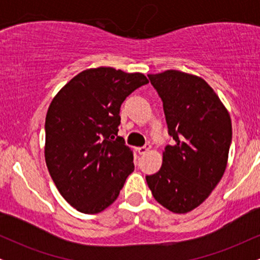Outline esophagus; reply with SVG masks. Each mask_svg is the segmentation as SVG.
<instances>
[{
  "label": "esophagus",
  "mask_w": 260,
  "mask_h": 260,
  "mask_svg": "<svg viewBox=\"0 0 260 260\" xmlns=\"http://www.w3.org/2000/svg\"><path fill=\"white\" fill-rule=\"evenodd\" d=\"M151 149V147L149 144H147V145H144V147H139L138 149H137V150H138V153L140 154V155H144V154H147L149 150H150Z\"/></svg>",
  "instance_id": "1"
}]
</instances>
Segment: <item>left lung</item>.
<instances>
[{
	"label": "left lung",
	"mask_w": 260,
	"mask_h": 260,
	"mask_svg": "<svg viewBox=\"0 0 260 260\" xmlns=\"http://www.w3.org/2000/svg\"><path fill=\"white\" fill-rule=\"evenodd\" d=\"M148 77L176 143L165 147L159 171L145 178L157 203L184 214L201 205L221 180L232 140L231 118L204 79L175 70Z\"/></svg>",
	"instance_id": "left-lung-1"
}]
</instances>
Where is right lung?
<instances>
[{"instance_id":"1","label":"right lung","mask_w":260,"mask_h":260,"mask_svg":"<svg viewBox=\"0 0 260 260\" xmlns=\"http://www.w3.org/2000/svg\"><path fill=\"white\" fill-rule=\"evenodd\" d=\"M142 73L111 67L83 71L53 98L45 121V160L61 196L84 214L117 199L134 170L133 154L117 136L120 109Z\"/></svg>"}]
</instances>
